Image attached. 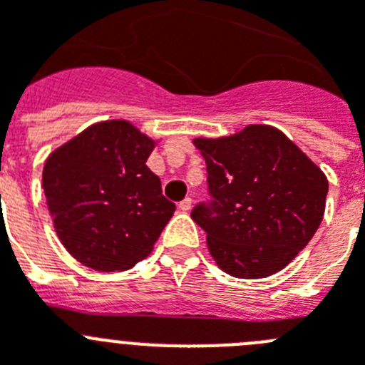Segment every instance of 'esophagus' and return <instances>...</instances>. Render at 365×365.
<instances>
[{"instance_id": "obj_1", "label": "esophagus", "mask_w": 365, "mask_h": 365, "mask_svg": "<svg viewBox=\"0 0 365 365\" xmlns=\"http://www.w3.org/2000/svg\"><path fill=\"white\" fill-rule=\"evenodd\" d=\"M190 208H192V199H190V197L182 199V201L179 202V210H182V212H188Z\"/></svg>"}]
</instances>
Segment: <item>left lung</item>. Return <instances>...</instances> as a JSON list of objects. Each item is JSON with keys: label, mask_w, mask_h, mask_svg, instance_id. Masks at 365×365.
Listing matches in <instances>:
<instances>
[{"label": "left lung", "mask_w": 365, "mask_h": 365, "mask_svg": "<svg viewBox=\"0 0 365 365\" xmlns=\"http://www.w3.org/2000/svg\"><path fill=\"white\" fill-rule=\"evenodd\" d=\"M193 144L205 157L212 199L193 206L192 219L219 269L257 279L289 265L324 219V172L272 125Z\"/></svg>", "instance_id": "8db88e82"}]
</instances>
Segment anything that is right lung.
I'll return each instance as SVG.
<instances>
[{
	"label": "right lung",
	"instance_id": "add662e5",
	"mask_svg": "<svg viewBox=\"0 0 365 365\" xmlns=\"http://www.w3.org/2000/svg\"><path fill=\"white\" fill-rule=\"evenodd\" d=\"M155 143L125 120L89 125L49 155L43 190L67 252L100 272L148 256L175 212L146 166Z\"/></svg>",
	"mask_w": 365,
	"mask_h": 365
}]
</instances>
